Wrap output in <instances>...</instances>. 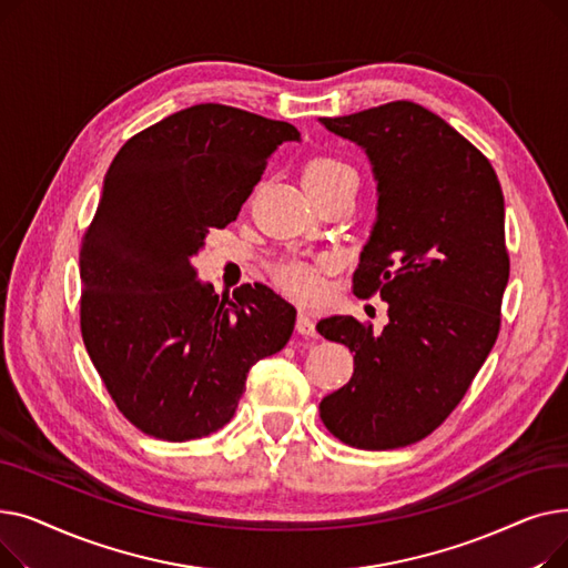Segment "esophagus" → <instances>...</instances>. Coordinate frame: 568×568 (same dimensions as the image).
I'll return each instance as SVG.
<instances>
[{
    "instance_id": "1",
    "label": "esophagus",
    "mask_w": 568,
    "mask_h": 568,
    "mask_svg": "<svg viewBox=\"0 0 568 568\" xmlns=\"http://www.w3.org/2000/svg\"><path fill=\"white\" fill-rule=\"evenodd\" d=\"M296 332H300L302 336H308V338H317L315 322L308 313H300V317H296Z\"/></svg>"
}]
</instances>
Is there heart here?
Here are the masks:
<instances>
[{"label": "heart", "mask_w": 568, "mask_h": 568, "mask_svg": "<svg viewBox=\"0 0 568 568\" xmlns=\"http://www.w3.org/2000/svg\"><path fill=\"white\" fill-rule=\"evenodd\" d=\"M343 176H354V170L338 159L320 156L304 168L302 182H304V189L324 186V184L338 182ZM326 266H332V260H324L320 266H311L300 260H290L276 268V278L290 294L296 296V300H315V296L322 292L320 268H326Z\"/></svg>", "instance_id": "b5f03b06"}]
</instances>
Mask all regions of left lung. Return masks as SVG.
I'll return each mask as SVG.
<instances>
[{
  "label": "left lung",
  "mask_w": 568,
  "mask_h": 568,
  "mask_svg": "<svg viewBox=\"0 0 568 568\" xmlns=\"http://www.w3.org/2000/svg\"><path fill=\"white\" fill-rule=\"evenodd\" d=\"M317 122L368 156L377 216L354 294L389 304L382 334L352 315L317 322L354 352L352 379L322 398L320 416L356 449H398L454 412L497 341L509 283L504 195L479 149L416 103Z\"/></svg>",
  "instance_id": "1"
}]
</instances>
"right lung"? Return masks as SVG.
<instances>
[{
  "instance_id": "right-lung-1",
  "label": "right lung",
  "mask_w": 568,
  "mask_h": 568,
  "mask_svg": "<svg viewBox=\"0 0 568 568\" xmlns=\"http://www.w3.org/2000/svg\"><path fill=\"white\" fill-rule=\"evenodd\" d=\"M292 124L200 103L133 135L110 163L80 248L89 359L126 419L168 442L223 428L248 371L281 352L296 311L272 287L219 300L193 257L230 225Z\"/></svg>"
}]
</instances>
